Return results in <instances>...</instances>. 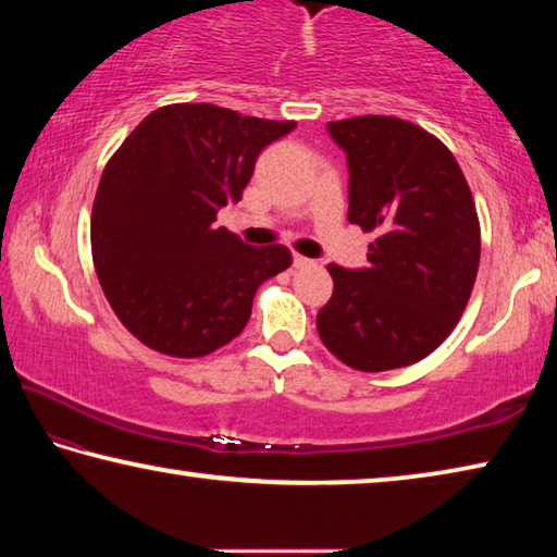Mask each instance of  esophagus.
<instances>
[{
    "label": "esophagus",
    "mask_w": 557,
    "mask_h": 557,
    "mask_svg": "<svg viewBox=\"0 0 557 557\" xmlns=\"http://www.w3.org/2000/svg\"><path fill=\"white\" fill-rule=\"evenodd\" d=\"M292 265H295L297 270H301V268H312V265H314V260L301 258V256H295V258H292Z\"/></svg>",
    "instance_id": "1"
}]
</instances>
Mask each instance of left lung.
I'll return each mask as SVG.
<instances>
[{"instance_id":"left-lung-1","label":"left lung","mask_w":557,"mask_h":557,"mask_svg":"<svg viewBox=\"0 0 557 557\" xmlns=\"http://www.w3.org/2000/svg\"><path fill=\"white\" fill-rule=\"evenodd\" d=\"M348 166V223L375 238L369 265H329L317 314L324 346L379 373L435 351L465 312L479 270L474 199L449 149L412 122L363 115L326 125Z\"/></svg>"}]
</instances>
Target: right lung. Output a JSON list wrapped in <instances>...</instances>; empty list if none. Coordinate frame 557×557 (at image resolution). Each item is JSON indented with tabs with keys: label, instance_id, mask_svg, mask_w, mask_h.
I'll use <instances>...</instances> for the list:
<instances>
[{
	"label": "right lung",
	"instance_id": "1",
	"mask_svg": "<svg viewBox=\"0 0 557 557\" xmlns=\"http://www.w3.org/2000/svg\"><path fill=\"white\" fill-rule=\"evenodd\" d=\"M295 127L182 102L149 112L110 159L92 203V260L139 342L178 358L211 354L248 324L262 282L292 265L285 245L252 248L213 221L240 201L262 149Z\"/></svg>",
	"mask_w": 557,
	"mask_h": 557
}]
</instances>
